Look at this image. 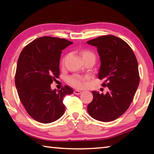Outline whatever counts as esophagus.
<instances>
[{
  "label": "esophagus",
  "mask_w": 154,
  "mask_h": 154,
  "mask_svg": "<svg viewBox=\"0 0 154 154\" xmlns=\"http://www.w3.org/2000/svg\"><path fill=\"white\" fill-rule=\"evenodd\" d=\"M81 93V92L80 91H78V90H75L74 91V94H80Z\"/></svg>",
  "instance_id": "1"
}]
</instances>
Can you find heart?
I'll list each match as a JSON object with an SVG mask.
<instances>
[{"label": "heart", "mask_w": 154, "mask_h": 154, "mask_svg": "<svg viewBox=\"0 0 154 154\" xmlns=\"http://www.w3.org/2000/svg\"><path fill=\"white\" fill-rule=\"evenodd\" d=\"M81 55H82L83 59L86 58L88 57H93L95 58L94 54L89 50H83L81 52ZM65 57L63 58V62L65 61ZM86 77L82 76V75H78V74H73L71 75V76L67 78V82L68 83L73 87L75 88H77V89H81L83 88L85 85V83Z\"/></svg>", "instance_id": "1"}]
</instances>
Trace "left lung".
<instances>
[{"label": "left lung", "instance_id": "left-lung-1", "mask_svg": "<svg viewBox=\"0 0 154 154\" xmlns=\"http://www.w3.org/2000/svg\"><path fill=\"white\" fill-rule=\"evenodd\" d=\"M87 43L97 48L101 62L99 79L109 89L105 94L92 91L93 99L87 111L94 119L110 122L122 116L132 102L140 83L138 61L130 45L113 35Z\"/></svg>", "mask_w": 154, "mask_h": 154}]
</instances>
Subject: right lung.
<instances>
[{
	"instance_id": "right-lung-1",
	"label": "right lung",
	"mask_w": 154,
	"mask_h": 154,
	"mask_svg": "<svg viewBox=\"0 0 154 154\" xmlns=\"http://www.w3.org/2000/svg\"><path fill=\"white\" fill-rule=\"evenodd\" d=\"M73 42L65 39L44 36L25 46L18 60L15 85L19 99L32 119L39 122H53L62 116L65 96L73 94L70 87L51 89L60 76L62 50Z\"/></svg>"
}]
</instances>
